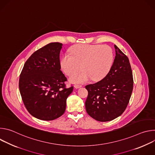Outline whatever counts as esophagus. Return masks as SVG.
I'll return each mask as SVG.
<instances>
[{
    "mask_svg": "<svg viewBox=\"0 0 155 155\" xmlns=\"http://www.w3.org/2000/svg\"><path fill=\"white\" fill-rule=\"evenodd\" d=\"M74 87L76 88V89H78V88L81 87V85H79V84H75Z\"/></svg>",
    "mask_w": 155,
    "mask_h": 155,
    "instance_id": "obj_1",
    "label": "esophagus"
}]
</instances>
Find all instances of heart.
I'll list each match as a JSON object with an SVG mask.
<instances>
[{"label": "heart", "instance_id": "1", "mask_svg": "<svg viewBox=\"0 0 155 155\" xmlns=\"http://www.w3.org/2000/svg\"><path fill=\"white\" fill-rule=\"evenodd\" d=\"M70 54H64L60 61L63 72L67 75L78 71L81 65L83 71L71 75L74 83H83L92 79L99 81L104 78L112 67L114 56L112 48L107 45L78 44L71 48Z\"/></svg>", "mask_w": 155, "mask_h": 155}]
</instances>
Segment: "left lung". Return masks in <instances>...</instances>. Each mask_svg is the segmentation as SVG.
<instances>
[{
    "instance_id": "1",
    "label": "left lung",
    "mask_w": 155,
    "mask_h": 155,
    "mask_svg": "<svg viewBox=\"0 0 155 155\" xmlns=\"http://www.w3.org/2000/svg\"><path fill=\"white\" fill-rule=\"evenodd\" d=\"M116 56L111 70L101 81L86 85V110L94 120L105 122L120 117L126 108L133 90L128 58L115 45Z\"/></svg>"
}]
</instances>
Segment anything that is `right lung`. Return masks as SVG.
Returning <instances> with one entry per match:
<instances>
[{
  "mask_svg": "<svg viewBox=\"0 0 155 155\" xmlns=\"http://www.w3.org/2000/svg\"><path fill=\"white\" fill-rule=\"evenodd\" d=\"M62 44L50 43L35 51L25 62L19 75L22 100L29 114L45 121L64 114L66 100L74 87H66L67 78L61 71Z\"/></svg>",
  "mask_w": 155,
  "mask_h": 155,
  "instance_id": "add662e5",
  "label": "right lung"
}]
</instances>
